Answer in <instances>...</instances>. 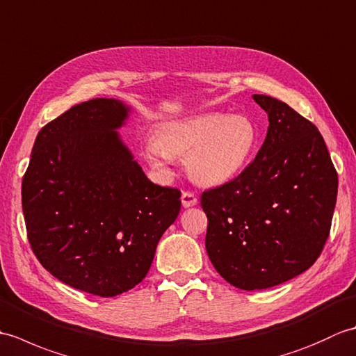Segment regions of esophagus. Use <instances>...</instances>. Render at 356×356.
<instances>
[{"mask_svg":"<svg viewBox=\"0 0 356 356\" xmlns=\"http://www.w3.org/2000/svg\"><path fill=\"white\" fill-rule=\"evenodd\" d=\"M197 195H195L193 191H184L182 193V205L185 208H190V207H194L197 205Z\"/></svg>","mask_w":356,"mask_h":356,"instance_id":"obj_1","label":"esophagus"}]
</instances>
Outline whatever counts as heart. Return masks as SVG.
Listing matches in <instances>:
<instances>
[{
	"label": "heart",
	"mask_w": 356,
	"mask_h": 356,
	"mask_svg": "<svg viewBox=\"0 0 356 356\" xmlns=\"http://www.w3.org/2000/svg\"><path fill=\"white\" fill-rule=\"evenodd\" d=\"M257 147L259 130L248 116L205 113L159 125L154 140L145 145V159L159 172H168L171 159L184 157L195 184L217 186L238 176Z\"/></svg>",
	"instance_id": "obj_1"
}]
</instances>
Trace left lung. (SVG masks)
<instances>
[{
  "label": "left lung",
  "instance_id": "left-lung-1",
  "mask_svg": "<svg viewBox=\"0 0 356 356\" xmlns=\"http://www.w3.org/2000/svg\"><path fill=\"white\" fill-rule=\"evenodd\" d=\"M268 134L236 179L202 193L207 252L226 282L268 289L307 270L330 232L338 174L321 133L289 105L266 95Z\"/></svg>",
  "mask_w": 356,
  "mask_h": 356
}]
</instances>
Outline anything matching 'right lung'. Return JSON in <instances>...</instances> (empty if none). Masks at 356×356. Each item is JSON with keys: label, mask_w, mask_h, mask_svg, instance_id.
I'll return each mask as SVG.
<instances>
[{"label": "right lung", "mask_w": 356, "mask_h": 356, "mask_svg": "<svg viewBox=\"0 0 356 356\" xmlns=\"http://www.w3.org/2000/svg\"><path fill=\"white\" fill-rule=\"evenodd\" d=\"M128 107L97 97L38 133L22 177L29 243L42 266L74 289L108 298L148 274L180 191L149 182L119 139Z\"/></svg>", "instance_id": "add662e5"}]
</instances>
